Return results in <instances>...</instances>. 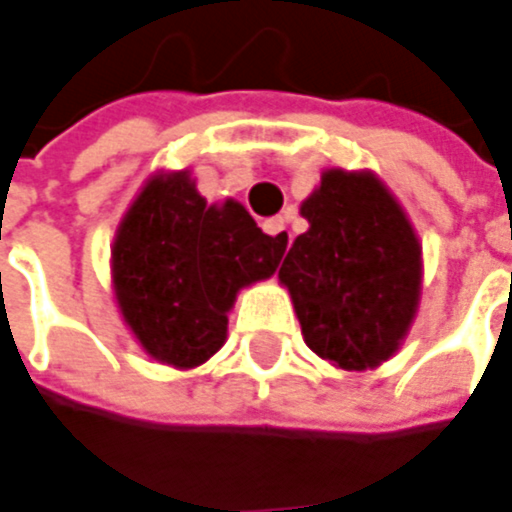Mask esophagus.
Segmentation results:
<instances>
[{
    "instance_id": "obj_1",
    "label": "esophagus",
    "mask_w": 512,
    "mask_h": 512,
    "mask_svg": "<svg viewBox=\"0 0 512 512\" xmlns=\"http://www.w3.org/2000/svg\"><path fill=\"white\" fill-rule=\"evenodd\" d=\"M263 232L280 240V246H286V243L291 240L289 229H286V221H283V218H269V221H263Z\"/></svg>"
}]
</instances>
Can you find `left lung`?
I'll list each match as a JSON object with an SVG mask.
<instances>
[{
	"instance_id": "1",
	"label": "left lung",
	"mask_w": 512,
	"mask_h": 512,
	"mask_svg": "<svg viewBox=\"0 0 512 512\" xmlns=\"http://www.w3.org/2000/svg\"><path fill=\"white\" fill-rule=\"evenodd\" d=\"M309 229L280 266L303 340L343 371H374L411 334L422 300V240L371 169L328 167L300 203Z\"/></svg>"
}]
</instances>
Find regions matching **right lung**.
<instances>
[{
    "instance_id": "1",
    "label": "right lung",
    "mask_w": 512,
    "mask_h": 512,
    "mask_svg": "<svg viewBox=\"0 0 512 512\" xmlns=\"http://www.w3.org/2000/svg\"><path fill=\"white\" fill-rule=\"evenodd\" d=\"M286 246L235 198L206 203L192 169H155L115 226L110 289L144 354L192 371L226 343L238 294L269 280Z\"/></svg>"
}]
</instances>
